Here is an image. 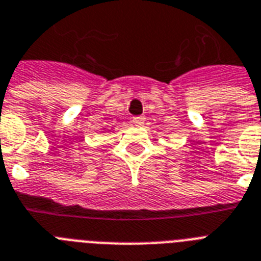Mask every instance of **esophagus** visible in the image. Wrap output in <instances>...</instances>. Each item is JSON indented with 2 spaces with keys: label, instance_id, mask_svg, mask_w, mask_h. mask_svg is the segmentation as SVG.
I'll use <instances>...</instances> for the list:
<instances>
[{
  "label": "esophagus",
  "instance_id": "obj_1",
  "mask_svg": "<svg viewBox=\"0 0 261 261\" xmlns=\"http://www.w3.org/2000/svg\"><path fill=\"white\" fill-rule=\"evenodd\" d=\"M131 122H133L135 126H141V124H143V122H145V118H143V116H134Z\"/></svg>",
  "mask_w": 261,
  "mask_h": 261
}]
</instances>
